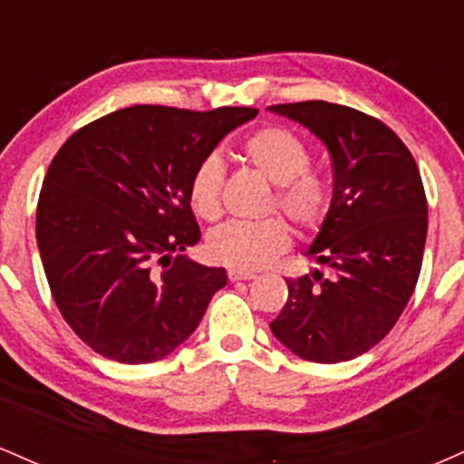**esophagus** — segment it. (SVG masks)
Masks as SVG:
<instances>
[{"mask_svg": "<svg viewBox=\"0 0 464 464\" xmlns=\"http://www.w3.org/2000/svg\"><path fill=\"white\" fill-rule=\"evenodd\" d=\"M228 279H231V281H248V279H255V273H248V270H239V268H231V270H228Z\"/></svg>", "mask_w": 464, "mask_h": 464, "instance_id": "1", "label": "esophagus"}]
</instances>
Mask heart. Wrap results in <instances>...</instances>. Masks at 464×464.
<instances>
[{
	"mask_svg": "<svg viewBox=\"0 0 464 464\" xmlns=\"http://www.w3.org/2000/svg\"><path fill=\"white\" fill-rule=\"evenodd\" d=\"M250 168L275 185L268 211H279L303 236L316 233L332 209V189L321 174L312 172V152L301 137L281 126H264L246 137L242 146ZM225 165L218 154H207L189 177L191 209L202 220L222 216ZM292 231L279 218L262 222H227L207 237L211 262L239 270H257L285 253Z\"/></svg>",
	"mask_w": 464,
	"mask_h": 464,
	"instance_id": "heart-1",
	"label": "heart"
}]
</instances>
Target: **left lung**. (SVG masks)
Masks as SVG:
<instances>
[{
	"label": "left lung",
	"mask_w": 464,
	"mask_h": 464,
	"mask_svg": "<svg viewBox=\"0 0 464 464\" xmlns=\"http://www.w3.org/2000/svg\"><path fill=\"white\" fill-rule=\"evenodd\" d=\"M327 146L334 198L310 255L329 270L285 279L270 329L299 358L335 364L366 353L406 310L428 236V200L412 154L384 121L343 104L270 106Z\"/></svg>",
	"instance_id": "obj_1"
}]
</instances>
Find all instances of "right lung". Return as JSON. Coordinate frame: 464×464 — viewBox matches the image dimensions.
<instances>
[{
  "mask_svg": "<svg viewBox=\"0 0 464 464\" xmlns=\"http://www.w3.org/2000/svg\"><path fill=\"white\" fill-rule=\"evenodd\" d=\"M257 109L135 104L73 132L47 168L36 244L56 307L95 353L150 364L188 340L225 268L189 262L194 168ZM178 257L174 258L173 255Z\"/></svg>",
  "mask_w": 464,
  "mask_h": 464,
  "instance_id": "add662e5",
  "label": "right lung"
}]
</instances>
